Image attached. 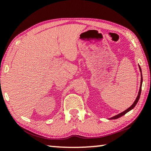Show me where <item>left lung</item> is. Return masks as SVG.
<instances>
[{"label": "left lung", "instance_id": "obj_1", "mask_svg": "<svg viewBox=\"0 0 151 151\" xmlns=\"http://www.w3.org/2000/svg\"><path fill=\"white\" fill-rule=\"evenodd\" d=\"M139 71H140V73H141V82H140V87H139V92H138V95L137 96V98H136L135 102H133V104L131 105V106L129 107V108H128L127 110H125L124 111H123V112H122L120 113H119V114H117L116 115H115V116H113L112 117H110L109 119H117L119 118V117H120L122 116H123L124 115H125L126 113L129 112L131 110H132L134 107L135 106V105L137 104V103L138 102V101H139V97H140V94H141V91H142V81H143V78H142V69H141V67H140V66L139 65Z\"/></svg>", "mask_w": 151, "mask_h": 151}]
</instances>
